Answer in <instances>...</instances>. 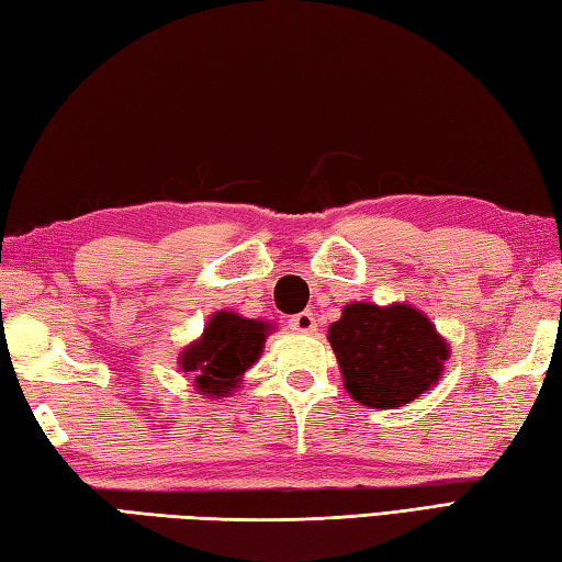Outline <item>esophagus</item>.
<instances>
[{
    "instance_id": "34e87169",
    "label": "esophagus",
    "mask_w": 562,
    "mask_h": 562,
    "mask_svg": "<svg viewBox=\"0 0 562 562\" xmlns=\"http://www.w3.org/2000/svg\"><path fill=\"white\" fill-rule=\"evenodd\" d=\"M289 325H291V330H295V333H313L315 327H317L315 315L311 311H303L299 315H293L291 321H289Z\"/></svg>"
}]
</instances>
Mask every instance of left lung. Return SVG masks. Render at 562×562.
Instances as JSON below:
<instances>
[{"label":"left lung","mask_w":562,"mask_h":562,"mask_svg":"<svg viewBox=\"0 0 562 562\" xmlns=\"http://www.w3.org/2000/svg\"><path fill=\"white\" fill-rule=\"evenodd\" d=\"M349 396L369 408H396L436 384L448 345L411 305L352 303L327 330Z\"/></svg>","instance_id":"8db88e82"}]
</instances>
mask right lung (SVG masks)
<instances>
[{"instance_id": "right-lung-1", "label": "right lung", "mask_w": 562, "mask_h": 562, "mask_svg": "<svg viewBox=\"0 0 562 562\" xmlns=\"http://www.w3.org/2000/svg\"><path fill=\"white\" fill-rule=\"evenodd\" d=\"M267 333L269 325L259 321L217 313L207 323L203 337L186 349L181 367L186 372H195V386L207 396H225L259 359Z\"/></svg>"}]
</instances>
